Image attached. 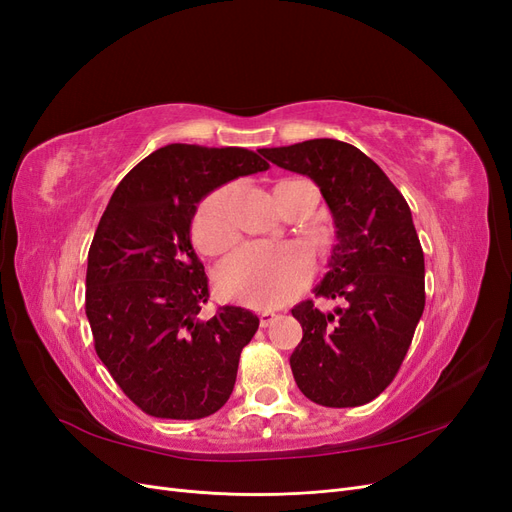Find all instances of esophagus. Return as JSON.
Here are the masks:
<instances>
[{
	"label": "esophagus",
	"instance_id": "34e87169",
	"mask_svg": "<svg viewBox=\"0 0 512 512\" xmlns=\"http://www.w3.org/2000/svg\"><path fill=\"white\" fill-rule=\"evenodd\" d=\"M275 320H277V314L271 312V309H265V312H260V327H271Z\"/></svg>",
	"mask_w": 512,
	"mask_h": 512
}]
</instances>
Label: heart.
Returning a JSON list of instances; mask_svg holds the SVG:
<instances>
[{
  "instance_id": "heart-1",
  "label": "heart",
  "mask_w": 512,
  "mask_h": 512,
  "mask_svg": "<svg viewBox=\"0 0 512 512\" xmlns=\"http://www.w3.org/2000/svg\"><path fill=\"white\" fill-rule=\"evenodd\" d=\"M232 190L213 192L198 207L192 237L198 250L220 254L235 243L230 220ZM312 275V256L301 245L250 243L230 254L218 269V286L228 297L252 307H280L305 288Z\"/></svg>"
}]
</instances>
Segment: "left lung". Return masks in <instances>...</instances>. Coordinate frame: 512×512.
<instances>
[{
  "label": "left lung",
  "instance_id": "obj_1",
  "mask_svg": "<svg viewBox=\"0 0 512 512\" xmlns=\"http://www.w3.org/2000/svg\"><path fill=\"white\" fill-rule=\"evenodd\" d=\"M262 156L312 179L335 226L329 271L314 292L344 307L322 314L309 299L292 307L303 327L290 354L294 382L320 406L369 404L393 382L425 309V258L410 207L374 160L335 138Z\"/></svg>",
  "mask_w": 512,
  "mask_h": 512
}]
</instances>
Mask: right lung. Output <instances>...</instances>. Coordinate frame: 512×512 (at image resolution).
Listing matches in <instances>:
<instances>
[{"mask_svg":"<svg viewBox=\"0 0 512 512\" xmlns=\"http://www.w3.org/2000/svg\"><path fill=\"white\" fill-rule=\"evenodd\" d=\"M267 168L243 147L173 143L138 162L108 200L87 256L85 312L100 361L151 416L196 421L235 389L260 320L235 305L200 318L209 280L190 226L207 194Z\"/></svg>","mask_w":512,"mask_h":512,"instance_id":"add662e5","label":"right lung"}]
</instances>
